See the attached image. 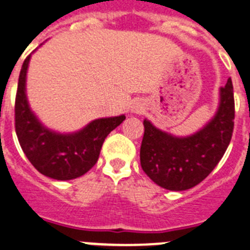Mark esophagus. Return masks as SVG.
<instances>
[{"mask_svg":"<svg viewBox=\"0 0 250 250\" xmlns=\"http://www.w3.org/2000/svg\"><path fill=\"white\" fill-rule=\"evenodd\" d=\"M139 110H141V109H139V107H136V111H139Z\"/></svg>","mask_w":250,"mask_h":250,"instance_id":"34e87169","label":"esophagus"}]
</instances>
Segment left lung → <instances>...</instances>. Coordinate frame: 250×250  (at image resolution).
I'll list each match as a JSON object with an SVG mask.
<instances>
[{
	"label": "left lung",
	"mask_w": 250,
	"mask_h": 250,
	"mask_svg": "<svg viewBox=\"0 0 250 250\" xmlns=\"http://www.w3.org/2000/svg\"><path fill=\"white\" fill-rule=\"evenodd\" d=\"M234 92L229 79L220 89V105L204 129L174 138L144 120L140 164L152 182L167 190H187L203 182L224 155L234 129Z\"/></svg>",
	"instance_id": "left-lung-1"
}]
</instances>
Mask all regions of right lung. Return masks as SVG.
I'll return each instance as SVG.
<instances>
[{"label":"right lung","mask_w":250,"mask_h":250,"mask_svg":"<svg viewBox=\"0 0 250 250\" xmlns=\"http://www.w3.org/2000/svg\"><path fill=\"white\" fill-rule=\"evenodd\" d=\"M30 56L23 61L15 100V130L25 155L40 173L56 180H70L87 173L98 161L104 140L125 116L98 119L76 134L61 135L45 129L30 107L25 94Z\"/></svg>","instance_id":"obj_1"}]
</instances>
